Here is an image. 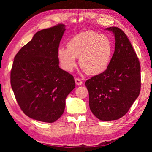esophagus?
<instances>
[{"mask_svg":"<svg viewBox=\"0 0 152 152\" xmlns=\"http://www.w3.org/2000/svg\"><path fill=\"white\" fill-rule=\"evenodd\" d=\"M75 84L77 85H78V86H80V85H82L83 84L82 81L80 79H79V78H75Z\"/></svg>","mask_w":152,"mask_h":152,"instance_id":"esophagus-1","label":"esophagus"}]
</instances>
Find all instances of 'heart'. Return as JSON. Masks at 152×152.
Instances as JSON below:
<instances>
[{"instance_id": "1", "label": "heart", "mask_w": 152, "mask_h": 152, "mask_svg": "<svg viewBox=\"0 0 152 152\" xmlns=\"http://www.w3.org/2000/svg\"><path fill=\"white\" fill-rule=\"evenodd\" d=\"M113 48L111 40L105 35L93 31L79 33L68 41L67 48L57 50V57L61 68L71 72L76 66V58L89 75H98L109 66L113 55Z\"/></svg>"}]
</instances>
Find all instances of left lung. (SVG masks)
Segmentation results:
<instances>
[{
	"label": "left lung",
	"mask_w": 152,
	"mask_h": 152,
	"mask_svg": "<svg viewBox=\"0 0 152 152\" xmlns=\"http://www.w3.org/2000/svg\"><path fill=\"white\" fill-rule=\"evenodd\" d=\"M115 36V51L107 70L85 82L89 107L103 121L122 118L140 94V65L125 33L117 27L106 29Z\"/></svg>",
	"instance_id": "left-lung-1"
}]
</instances>
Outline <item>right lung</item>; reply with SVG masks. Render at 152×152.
Here are the masks:
<instances>
[{"label":"right lung","instance_id":"obj_1","mask_svg":"<svg viewBox=\"0 0 152 152\" xmlns=\"http://www.w3.org/2000/svg\"><path fill=\"white\" fill-rule=\"evenodd\" d=\"M65 27L58 24L37 32L14 57L10 82L16 99L27 116L39 121L59 119L75 87L73 76L59 66L57 50Z\"/></svg>","mask_w":152,"mask_h":152}]
</instances>
